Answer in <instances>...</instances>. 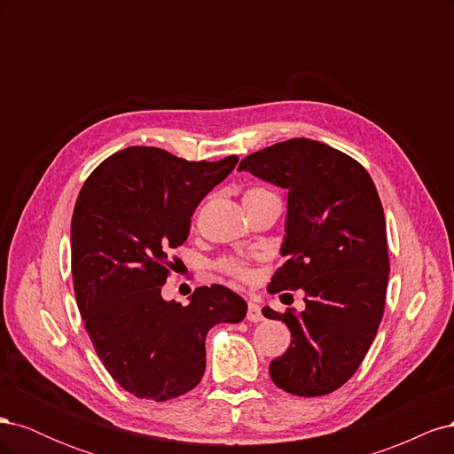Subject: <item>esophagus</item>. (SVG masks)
Masks as SVG:
<instances>
[{
	"label": "esophagus",
	"mask_w": 454,
	"mask_h": 454,
	"mask_svg": "<svg viewBox=\"0 0 454 454\" xmlns=\"http://www.w3.org/2000/svg\"><path fill=\"white\" fill-rule=\"evenodd\" d=\"M246 318H248L250 322H261L263 320V312H261V307L257 303H248V314H246Z\"/></svg>",
	"instance_id": "obj_1"
}]
</instances>
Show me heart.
Masks as SVG:
<instances>
[{
    "instance_id": "b5f03b06",
    "label": "heart",
    "mask_w": 454,
    "mask_h": 454,
    "mask_svg": "<svg viewBox=\"0 0 454 454\" xmlns=\"http://www.w3.org/2000/svg\"><path fill=\"white\" fill-rule=\"evenodd\" d=\"M261 191H265V189L254 187V189H250L248 193H246L244 197L254 195V193H261ZM217 267L222 269L225 274H229V277H232V278H239V280H248V278L252 277V270H250V267L246 265L244 261L237 259V257H223V259L219 261V263H217Z\"/></svg>"
}]
</instances>
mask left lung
Wrapping results in <instances>:
<instances>
[{
  "instance_id": "obj_1",
  "label": "left lung",
  "mask_w": 454,
  "mask_h": 454,
  "mask_svg": "<svg viewBox=\"0 0 454 454\" xmlns=\"http://www.w3.org/2000/svg\"><path fill=\"white\" fill-rule=\"evenodd\" d=\"M239 170L287 189L286 263L267 290L305 292L303 312L263 307L292 332L270 379L294 395H325L356 373L384 314L390 261L375 184L358 160L307 138L255 151Z\"/></svg>"
}]
</instances>
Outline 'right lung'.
Wrapping results in <instances>:
<instances>
[{"mask_svg":"<svg viewBox=\"0 0 454 454\" xmlns=\"http://www.w3.org/2000/svg\"><path fill=\"white\" fill-rule=\"evenodd\" d=\"M237 162V155L195 162L134 145L96 167L77 197V307L107 373L142 400L168 402L193 390L204 375L210 327L237 324L248 310L222 284L197 287L187 307L160 295L191 215Z\"/></svg>","mask_w":454,"mask_h":454,"instance_id":"1","label":"right lung"}]
</instances>
